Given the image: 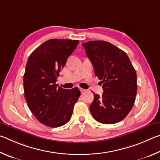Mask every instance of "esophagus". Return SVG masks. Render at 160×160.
<instances>
[{
    "instance_id": "obj_1",
    "label": "esophagus",
    "mask_w": 160,
    "mask_h": 160,
    "mask_svg": "<svg viewBox=\"0 0 160 160\" xmlns=\"http://www.w3.org/2000/svg\"><path fill=\"white\" fill-rule=\"evenodd\" d=\"M87 90H85V89H82V88H80V92H81V93H84V92H85Z\"/></svg>"
}]
</instances>
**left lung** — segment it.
<instances>
[{
  "label": "left lung",
  "instance_id": "8db88e82",
  "mask_svg": "<svg viewBox=\"0 0 160 160\" xmlns=\"http://www.w3.org/2000/svg\"><path fill=\"white\" fill-rule=\"evenodd\" d=\"M93 65L94 73L103 83L102 96L94 94L90 106L96 121L104 124L120 122L133 107L137 93V75L127 54L105 41L82 44Z\"/></svg>",
  "mask_w": 160,
  "mask_h": 160
}]
</instances>
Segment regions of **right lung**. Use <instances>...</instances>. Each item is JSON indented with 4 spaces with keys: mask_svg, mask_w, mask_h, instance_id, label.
I'll return each instance as SVG.
<instances>
[{
    "mask_svg": "<svg viewBox=\"0 0 160 160\" xmlns=\"http://www.w3.org/2000/svg\"><path fill=\"white\" fill-rule=\"evenodd\" d=\"M78 43L79 40L49 39L38 47L27 62L23 78L26 102L37 120L51 128L68 122L80 95L78 88L65 90L56 84Z\"/></svg>",
    "mask_w": 160,
    "mask_h": 160,
    "instance_id": "obj_1",
    "label": "right lung"
}]
</instances>
